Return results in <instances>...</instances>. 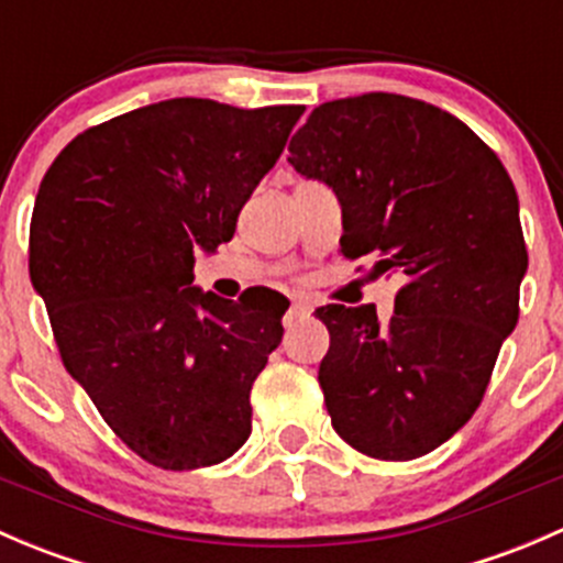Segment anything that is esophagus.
<instances>
[{
  "mask_svg": "<svg viewBox=\"0 0 563 563\" xmlns=\"http://www.w3.org/2000/svg\"><path fill=\"white\" fill-rule=\"evenodd\" d=\"M310 305L305 302V299H297V302H291V308H288V313H286V323H291L294 318H302V316H308L310 313Z\"/></svg>",
  "mask_w": 563,
  "mask_h": 563,
  "instance_id": "esophagus-1",
  "label": "esophagus"
}]
</instances>
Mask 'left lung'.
I'll return each mask as SVG.
<instances>
[{
    "mask_svg": "<svg viewBox=\"0 0 563 563\" xmlns=\"http://www.w3.org/2000/svg\"><path fill=\"white\" fill-rule=\"evenodd\" d=\"M288 152L338 196L340 253L406 280L389 321L373 305L316 310L332 428L367 457L428 455L474 417L518 323L528 253L512 179L468 124L391 92L313 108Z\"/></svg>",
    "mask_w": 563,
    "mask_h": 563,
    "instance_id": "1",
    "label": "left lung"
}]
</instances>
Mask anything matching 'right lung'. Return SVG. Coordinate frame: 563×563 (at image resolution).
Here are the masks:
<instances>
[{"mask_svg":"<svg viewBox=\"0 0 563 563\" xmlns=\"http://www.w3.org/2000/svg\"><path fill=\"white\" fill-rule=\"evenodd\" d=\"M305 106L174 98L78 133L32 209L30 275L67 373L146 463H223L250 435V389L286 305L201 294L196 247L236 231Z\"/></svg>","mask_w":563,"mask_h":563,"instance_id":"1","label":"right lung"}]
</instances>
